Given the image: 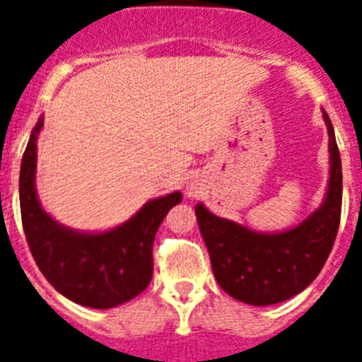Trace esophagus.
Returning a JSON list of instances; mask_svg holds the SVG:
<instances>
[{"mask_svg": "<svg viewBox=\"0 0 362 362\" xmlns=\"http://www.w3.org/2000/svg\"><path fill=\"white\" fill-rule=\"evenodd\" d=\"M187 192H188V196H194V194H196V192H194V190H192V188H188Z\"/></svg>", "mask_w": 362, "mask_h": 362, "instance_id": "obj_1", "label": "esophagus"}]
</instances>
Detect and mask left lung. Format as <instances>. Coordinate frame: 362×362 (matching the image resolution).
Instances as JSON below:
<instances>
[{
    "label": "left lung",
    "instance_id": "left-lung-1",
    "mask_svg": "<svg viewBox=\"0 0 362 362\" xmlns=\"http://www.w3.org/2000/svg\"><path fill=\"white\" fill-rule=\"evenodd\" d=\"M329 183L315 213L294 228L262 233L226 220L196 205L199 231L218 285L247 305H274L300 294L315 281L335 244L342 207V164L329 116Z\"/></svg>",
    "mask_w": 362,
    "mask_h": 362
}]
</instances>
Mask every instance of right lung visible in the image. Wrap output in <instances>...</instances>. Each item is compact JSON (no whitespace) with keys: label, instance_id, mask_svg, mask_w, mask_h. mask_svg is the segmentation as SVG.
<instances>
[{"label":"right lung","instance_id":"right-lung-1","mask_svg":"<svg viewBox=\"0 0 362 362\" xmlns=\"http://www.w3.org/2000/svg\"><path fill=\"white\" fill-rule=\"evenodd\" d=\"M42 125L40 116L20 168V209L29 250L44 277L64 298L92 309L122 305L151 281L155 233L183 196L172 192L149 199L127 222L109 231L66 228L42 209L37 196V139Z\"/></svg>","mask_w":362,"mask_h":362}]
</instances>
